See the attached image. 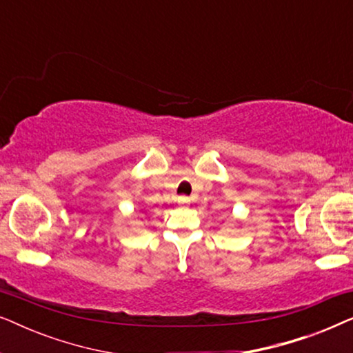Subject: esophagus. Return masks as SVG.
<instances>
[{"label": "esophagus", "instance_id": "1", "mask_svg": "<svg viewBox=\"0 0 353 353\" xmlns=\"http://www.w3.org/2000/svg\"><path fill=\"white\" fill-rule=\"evenodd\" d=\"M190 202H191V199L188 196H180V197H178V204H180V205H188V204H190Z\"/></svg>", "mask_w": 353, "mask_h": 353}]
</instances>
